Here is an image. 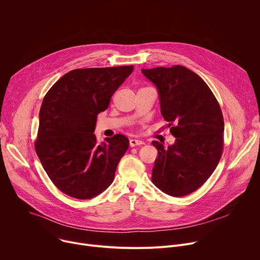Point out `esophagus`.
Wrapping results in <instances>:
<instances>
[{
    "mask_svg": "<svg viewBox=\"0 0 260 260\" xmlns=\"http://www.w3.org/2000/svg\"><path fill=\"white\" fill-rule=\"evenodd\" d=\"M144 144L143 141L141 140H136V139H131L129 140V146L131 147H136V146H139V145H142Z\"/></svg>",
    "mask_w": 260,
    "mask_h": 260,
    "instance_id": "1",
    "label": "esophagus"
}]
</instances>
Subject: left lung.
<instances>
[{
	"mask_svg": "<svg viewBox=\"0 0 260 260\" xmlns=\"http://www.w3.org/2000/svg\"><path fill=\"white\" fill-rule=\"evenodd\" d=\"M157 88L160 111L176 138L165 148L153 141L158 156L152 182L172 197L187 196L209 179L223 149L224 121L220 106L206 82L182 66L142 69Z\"/></svg>",
	"mask_w": 260,
	"mask_h": 260,
	"instance_id": "left-lung-1",
	"label": "left lung"
}]
</instances>
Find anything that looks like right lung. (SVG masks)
Masks as SVG:
<instances>
[{
  "mask_svg": "<svg viewBox=\"0 0 260 260\" xmlns=\"http://www.w3.org/2000/svg\"><path fill=\"white\" fill-rule=\"evenodd\" d=\"M134 66L73 70L46 93L39 113L36 152L55 186L78 200L92 199L114 180L129 141L123 135L96 142L98 114Z\"/></svg>",
  "mask_w": 260,
  "mask_h": 260,
  "instance_id": "obj_1",
  "label": "right lung"
}]
</instances>
